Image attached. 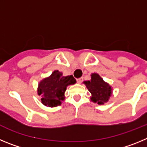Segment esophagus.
<instances>
[{
    "mask_svg": "<svg viewBox=\"0 0 147 147\" xmlns=\"http://www.w3.org/2000/svg\"><path fill=\"white\" fill-rule=\"evenodd\" d=\"M83 78H80L77 79V82H78V83H81L82 82H83Z\"/></svg>",
    "mask_w": 147,
    "mask_h": 147,
    "instance_id": "1",
    "label": "esophagus"
}]
</instances>
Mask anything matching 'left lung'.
Returning <instances> with one entry per match:
<instances>
[{"mask_svg": "<svg viewBox=\"0 0 147 147\" xmlns=\"http://www.w3.org/2000/svg\"><path fill=\"white\" fill-rule=\"evenodd\" d=\"M83 83L92 94L90 100L93 102L97 103L98 105H104L111 96L113 92L111 86L104 81L99 74L92 73L91 80L84 81Z\"/></svg>", "mask_w": 147, "mask_h": 147, "instance_id": "8db88e82", "label": "left lung"}]
</instances>
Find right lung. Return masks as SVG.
Returning <instances> with one entry per match:
<instances>
[{"label":"right lung","mask_w":147,"mask_h":147,"mask_svg":"<svg viewBox=\"0 0 147 147\" xmlns=\"http://www.w3.org/2000/svg\"><path fill=\"white\" fill-rule=\"evenodd\" d=\"M76 80L72 75L63 76V73L55 70L50 76L40 80L37 88V94L41 96L42 103L50 108L61 105L65 100L66 90L68 86L73 85Z\"/></svg>","instance_id":"obj_1"}]
</instances>
